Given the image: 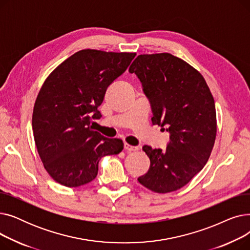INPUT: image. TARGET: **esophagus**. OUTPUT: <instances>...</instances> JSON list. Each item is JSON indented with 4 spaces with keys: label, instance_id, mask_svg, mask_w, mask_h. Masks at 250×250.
<instances>
[{
    "label": "esophagus",
    "instance_id": "obj_1",
    "mask_svg": "<svg viewBox=\"0 0 250 250\" xmlns=\"http://www.w3.org/2000/svg\"><path fill=\"white\" fill-rule=\"evenodd\" d=\"M125 150L127 152H134V151H138L139 148L135 146H130L128 144H125Z\"/></svg>",
    "mask_w": 250,
    "mask_h": 250
}]
</instances>
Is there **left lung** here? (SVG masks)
Returning <instances> with one entry per match:
<instances>
[{
	"label": "left lung",
	"mask_w": 250,
	"mask_h": 250,
	"mask_svg": "<svg viewBox=\"0 0 250 250\" xmlns=\"http://www.w3.org/2000/svg\"><path fill=\"white\" fill-rule=\"evenodd\" d=\"M128 71L138 76L150 100L152 124L170 133L165 151L143 147L151 164L138 180L154 192L175 191L201 171L212 153L217 135L213 95L198 70L168 52L140 55Z\"/></svg>",
	"instance_id": "obj_1"
}]
</instances>
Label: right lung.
I'll use <instances>...</instances> for the list:
<instances>
[{"instance_id": "add662e5", "label": "right lung", "mask_w": 250, "mask_h": 250, "mask_svg": "<svg viewBox=\"0 0 250 250\" xmlns=\"http://www.w3.org/2000/svg\"><path fill=\"white\" fill-rule=\"evenodd\" d=\"M136 52L82 49L52 71L34 103L32 129L42 164L51 178L68 188L91 182L103 156L120 154L121 139L92 128L107 87L120 77Z\"/></svg>"}]
</instances>
